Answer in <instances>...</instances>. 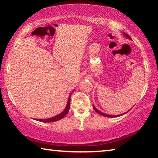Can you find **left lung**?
I'll use <instances>...</instances> for the list:
<instances>
[{"label":"left lung","mask_w":158,"mask_h":158,"mask_svg":"<svg viewBox=\"0 0 158 158\" xmlns=\"http://www.w3.org/2000/svg\"><path fill=\"white\" fill-rule=\"evenodd\" d=\"M123 35L124 36H126L127 39H130V40H132L131 39V37H130L128 34H126V33H123ZM93 107H94V110L96 111L97 113H98L99 114H101V115H102V116H105V117H119V116H122V115H123V114H126V113H127V112H128L130 110H131L132 109V107L131 109L129 110V111H127V112H125V113H124V114H118V115H110V114H106V113H103V112H101L100 110H98L96 107H95L94 106H93Z\"/></svg>","instance_id":"8db88e82"}]
</instances>
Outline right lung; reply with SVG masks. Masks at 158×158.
Returning a JSON list of instances; mask_svg holds the SVG:
<instances>
[{"instance_id":"obj_1","label":"right lung","mask_w":158,"mask_h":158,"mask_svg":"<svg viewBox=\"0 0 158 158\" xmlns=\"http://www.w3.org/2000/svg\"><path fill=\"white\" fill-rule=\"evenodd\" d=\"M72 93L69 94V96L68 97V100H67V106L65 107V108L63 111H62L61 113H60L59 114L56 115V116L51 117V118H48V119H36L37 121H40L42 122H56V121H58V120L61 119L63 118V117L65 116V115L68 113L69 110V107H70V98H71V95Z\"/></svg>"}]
</instances>
